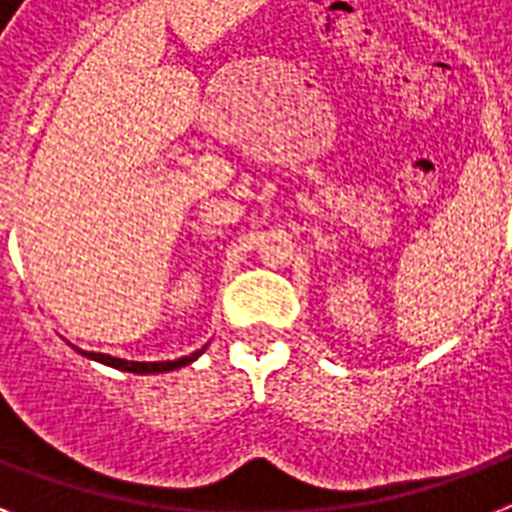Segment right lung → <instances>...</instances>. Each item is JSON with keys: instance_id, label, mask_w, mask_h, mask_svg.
Instances as JSON below:
<instances>
[{"instance_id": "add662e5", "label": "right lung", "mask_w": 512, "mask_h": 512, "mask_svg": "<svg viewBox=\"0 0 512 512\" xmlns=\"http://www.w3.org/2000/svg\"><path fill=\"white\" fill-rule=\"evenodd\" d=\"M79 350V348H76ZM82 356L92 358V361H100V364L114 366V369H122V372H135V374H159V372H172V369H180V366L191 364L204 353V348L191 353V356L177 358V361H127V358H114L106 356V353H87V350H79Z\"/></svg>"}]
</instances>
